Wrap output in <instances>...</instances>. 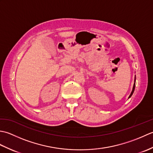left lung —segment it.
<instances>
[{
    "mask_svg": "<svg viewBox=\"0 0 153 153\" xmlns=\"http://www.w3.org/2000/svg\"><path fill=\"white\" fill-rule=\"evenodd\" d=\"M135 80H136V77H135V79H134V86H133V89H132V91H131V93L130 95H129V97H128V99L130 98V97L132 96L133 93H134V90H135Z\"/></svg>",
    "mask_w": 153,
    "mask_h": 153,
    "instance_id": "left-lung-1",
    "label": "left lung"
}]
</instances>
